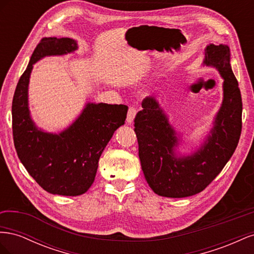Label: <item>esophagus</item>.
<instances>
[{
  "label": "esophagus",
  "mask_w": 254,
  "mask_h": 254,
  "mask_svg": "<svg viewBox=\"0 0 254 254\" xmlns=\"http://www.w3.org/2000/svg\"><path fill=\"white\" fill-rule=\"evenodd\" d=\"M136 114V108L135 107H129L128 113H127V123L128 124H131L133 122V119Z\"/></svg>",
  "instance_id": "esophagus-1"
}]
</instances>
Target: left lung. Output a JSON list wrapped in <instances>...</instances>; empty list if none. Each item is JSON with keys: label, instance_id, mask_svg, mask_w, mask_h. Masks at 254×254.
Here are the masks:
<instances>
[{"label": "left lung", "instance_id": "obj_1", "mask_svg": "<svg viewBox=\"0 0 254 254\" xmlns=\"http://www.w3.org/2000/svg\"><path fill=\"white\" fill-rule=\"evenodd\" d=\"M204 64L215 66L224 77V101L215 119L212 135L190 157L176 158L175 131L153 97L142 102L134 118V132L145 179L156 194L182 198L202 191L216 178L235 151L242 132L243 103L238 82L230 65L227 45L210 44Z\"/></svg>", "mask_w": 254, "mask_h": 254}]
</instances>
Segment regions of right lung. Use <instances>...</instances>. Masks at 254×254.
Wrapping results in <instances>:
<instances>
[{
    "mask_svg": "<svg viewBox=\"0 0 254 254\" xmlns=\"http://www.w3.org/2000/svg\"><path fill=\"white\" fill-rule=\"evenodd\" d=\"M77 49L70 38H43L21 75L12 98V135L22 164L39 186L51 194L78 196L92 186L98 160L115 130L125 124L126 105L88 104L80 117L64 132H42L29 118L27 87L33 64L49 55Z\"/></svg>",
    "mask_w": 254,
    "mask_h": 254,
    "instance_id": "obj_1",
    "label": "right lung"
}]
</instances>
